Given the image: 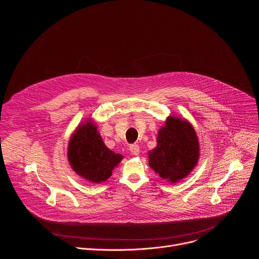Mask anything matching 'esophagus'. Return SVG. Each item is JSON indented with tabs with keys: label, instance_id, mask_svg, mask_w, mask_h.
I'll use <instances>...</instances> for the list:
<instances>
[{
	"label": "esophagus",
	"instance_id": "obj_1",
	"mask_svg": "<svg viewBox=\"0 0 259 259\" xmlns=\"http://www.w3.org/2000/svg\"><path fill=\"white\" fill-rule=\"evenodd\" d=\"M129 149H130V152H131L132 155L137 156V155L139 154V145H137V144H131Z\"/></svg>",
	"mask_w": 259,
	"mask_h": 259
}]
</instances>
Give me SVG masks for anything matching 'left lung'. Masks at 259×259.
Segmentation results:
<instances>
[{"label":"left lung","mask_w":259,"mask_h":259,"mask_svg":"<svg viewBox=\"0 0 259 259\" xmlns=\"http://www.w3.org/2000/svg\"><path fill=\"white\" fill-rule=\"evenodd\" d=\"M149 164L163 179L174 183L197 165L198 137L187 121L170 117L159 131L157 147L149 154Z\"/></svg>","instance_id":"left-lung-1"}]
</instances>
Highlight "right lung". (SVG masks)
I'll return each mask as SVG.
<instances>
[{
	"instance_id": "obj_1",
	"label": "right lung",
	"mask_w": 259,
	"mask_h": 259,
	"mask_svg": "<svg viewBox=\"0 0 259 259\" xmlns=\"http://www.w3.org/2000/svg\"><path fill=\"white\" fill-rule=\"evenodd\" d=\"M67 154L72 169L83 178L95 183L110 177L123 158L107 149L91 122L82 125L72 135Z\"/></svg>"
}]
</instances>
